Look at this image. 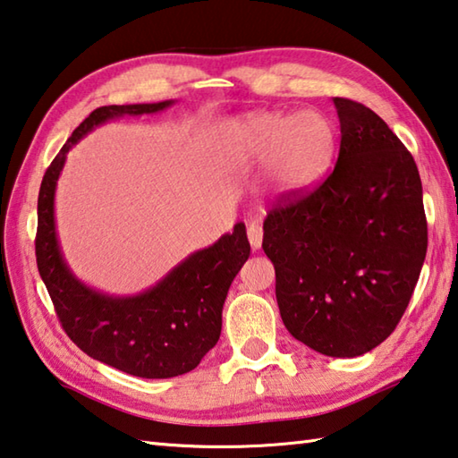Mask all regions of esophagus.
<instances>
[{
    "instance_id": "esophagus-1",
    "label": "esophagus",
    "mask_w": 458,
    "mask_h": 458,
    "mask_svg": "<svg viewBox=\"0 0 458 458\" xmlns=\"http://www.w3.org/2000/svg\"><path fill=\"white\" fill-rule=\"evenodd\" d=\"M262 238H264V232H262V228H260V224L252 222L250 226H248V242H250L252 250H260Z\"/></svg>"
}]
</instances>
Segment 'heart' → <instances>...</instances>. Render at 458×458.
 Masks as SVG:
<instances>
[{
  "mask_svg": "<svg viewBox=\"0 0 458 458\" xmlns=\"http://www.w3.org/2000/svg\"><path fill=\"white\" fill-rule=\"evenodd\" d=\"M224 148L232 162H264V186L276 196L312 188L328 172L336 152V131L322 112H254L224 128Z\"/></svg>",
  "mask_w": 458,
  "mask_h": 458,
  "instance_id": "obj_1",
  "label": "heart"
}]
</instances>
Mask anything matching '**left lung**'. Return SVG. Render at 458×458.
Segmentation results:
<instances>
[{
  "instance_id": "left-lung-1",
  "label": "left lung",
  "mask_w": 458,
  "mask_h": 458,
  "mask_svg": "<svg viewBox=\"0 0 458 458\" xmlns=\"http://www.w3.org/2000/svg\"><path fill=\"white\" fill-rule=\"evenodd\" d=\"M335 170L309 194L284 196L264 220L284 327L312 351L354 359L401 322L427 256L419 168L370 107L332 99Z\"/></svg>"
}]
</instances>
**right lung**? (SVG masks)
<instances>
[{"label": "right lung", "instance_id": "right-lung-1", "mask_svg": "<svg viewBox=\"0 0 458 458\" xmlns=\"http://www.w3.org/2000/svg\"><path fill=\"white\" fill-rule=\"evenodd\" d=\"M172 104L174 99L98 107L49 164L38 198V270L65 335L91 359L142 378H172L194 370L218 343L228 288L250 256L246 226L238 222L232 234L190 254L144 293L110 296L78 280L65 264L54 200L65 156L88 131L120 115L156 114Z\"/></svg>", "mask_w": 458, "mask_h": 458}]
</instances>
